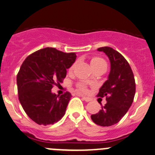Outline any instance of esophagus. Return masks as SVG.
<instances>
[{"label": "esophagus", "instance_id": "34e87169", "mask_svg": "<svg viewBox=\"0 0 155 155\" xmlns=\"http://www.w3.org/2000/svg\"><path fill=\"white\" fill-rule=\"evenodd\" d=\"M79 96H81V97H82V98L84 99V100L86 102H88V101H91V97H85V96H83V95H80V94H79Z\"/></svg>", "mask_w": 155, "mask_h": 155}]
</instances>
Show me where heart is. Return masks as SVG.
I'll return each mask as SVG.
<instances>
[{"mask_svg": "<svg viewBox=\"0 0 155 155\" xmlns=\"http://www.w3.org/2000/svg\"><path fill=\"white\" fill-rule=\"evenodd\" d=\"M90 64H91V67L93 69L97 68V67H102V66H106V62L104 61V60H103L102 58H99V57H93L92 58L90 61ZM77 64V62H75L74 64L72 65V67L70 68V70H73V68L75 67V66ZM79 88L80 91H85L86 90V88H85V85H84L83 83H80L79 85Z\"/></svg>", "mask_w": 155, "mask_h": 155, "instance_id": "1", "label": "heart"}]
</instances>
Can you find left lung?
<instances>
[{
  "label": "left lung",
  "mask_w": 155,
  "mask_h": 155,
  "mask_svg": "<svg viewBox=\"0 0 155 155\" xmlns=\"http://www.w3.org/2000/svg\"><path fill=\"white\" fill-rule=\"evenodd\" d=\"M97 51L108 57L110 71L97 94V97H106L107 103L91 118L97 125L110 127L117 124L130 109L136 93V82L130 64L121 54L110 47Z\"/></svg>",
  "instance_id": "obj_1"
}]
</instances>
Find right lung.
Listing matches in <instances>:
<instances>
[{
  "mask_svg": "<svg viewBox=\"0 0 155 155\" xmlns=\"http://www.w3.org/2000/svg\"><path fill=\"white\" fill-rule=\"evenodd\" d=\"M76 59V53L45 48L22 63L16 76L19 100L28 117L38 125L55 124L65 114L71 94L58 95L51 89L56 82H62Z\"/></svg>",
  "mask_w": 155,
  "mask_h": 155,
  "instance_id": "right-lung-1",
  "label": "right lung"
}]
</instances>
